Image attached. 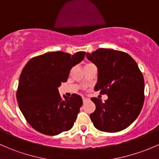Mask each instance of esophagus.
Segmentation results:
<instances>
[{
	"instance_id": "1",
	"label": "esophagus",
	"mask_w": 159,
	"mask_h": 159,
	"mask_svg": "<svg viewBox=\"0 0 159 159\" xmlns=\"http://www.w3.org/2000/svg\"><path fill=\"white\" fill-rule=\"evenodd\" d=\"M88 101H89V99H88L87 98H83V102H84V103L87 102Z\"/></svg>"
}]
</instances>
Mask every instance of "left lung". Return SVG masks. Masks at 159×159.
<instances>
[{
  "instance_id": "obj_1",
  "label": "left lung",
  "mask_w": 159,
  "mask_h": 159,
  "mask_svg": "<svg viewBox=\"0 0 159 159\" xmlns=\"http://www.w3.org/2000/svg\"><path fill=\"white\" fill-rule=\"evenodd\" d=\"M86 57L98 68L94 91L108 99L91 98L96 108L90 118L98 130L118 132L134 122L143 107L145 81L135 61L127 53L99 48Z\"/></svg>"
}]
</instances>
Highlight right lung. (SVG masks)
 Segmentation results:
<instances>
[{
  "instance_id": "obj_1",
  "label": "right lung",
  "mask_w": 159,
  "mask_h": 159,
  "mask_svg": "<svg viewBox=\"0 0 159 159\" xmlns=\"http://www.w3.org/2000/svg\"><path fill=\"white\" fill-rule=\"evenodd\" d=\"M85 56L84 51L74 55L56 51L31 58L22 70L17 91L19 108L28 124L36 131L57 135L73 127L83 104L80 95L70 98L58 91L66 82L70 70Z\"/></svg>"
}]
</instances>
